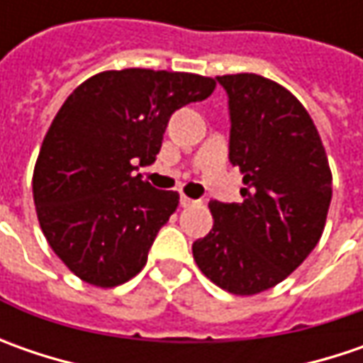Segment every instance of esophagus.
I'll list each match as a JSON object with an SVG mask.
<instances>
[{
	"label": "esophagus",
	"mask_w": 363,
	"mask_h": 363,
	"mask_svg": "<svg viewBox=\"0 0 363 363\" xmlns=\"http://www.w3.org/2000/svg\"><path fill=\"white\" fill-rule=\"evenodd\" d=\"M179 203H182V208H191V206L200 203V200H191L188 196H182V198H179Z\"/></svg>",
	"instance_id": "34e87169"
}]
</instances>
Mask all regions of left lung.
<instances>
[{"mask_svg": "<svg viewBox=\"0 0 363 363\" xmlns=\"http://www.w3.org/2000/svg\"><path fill=\"white\" fill-rule=\"evenodd\" d=\"M228 94L230 163L242 202L212 200L214 226L191 244L200 271L234 295L285 281L313 250L331 202V169L305 106L258 74L216 77Z\"/></svg>", "mask_w": 363, "mask_h": 363, "instance_id": "obj_1", "label": "left lung"}]
</instances>
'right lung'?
Returning <instances> with one entry per match:
<instances>
[{
  "mask_svg": "<svg viewBox=\"0 0 363 363\" xmlns=\"http://www.w3.org/2000/svg\"><path fill=\"white\" fill-rule=\"evenodd\" d=\"M216 80L125 68L77 86L50 125L35 161V214L52 250L94 286L123 285L145 267L160 228L179 203L135 174L160 153L169 117L208 99Z\"/></svg>",
  "mask_w": 363,
  "mask_h": 363,
  "instance_id": "obj_1",
  "label": "right lung"
}]
</instances>
